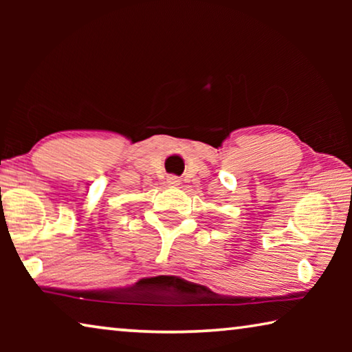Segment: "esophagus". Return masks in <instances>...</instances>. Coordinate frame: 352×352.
I'll return each instance as SVG.
<instances>
[{
	"label": "esophagus",
	"instance_id": "1",
	"mask_svg": "<svg viewBox=\"0 0 352 352\" xmlns=\"http://www.w3.org/2000/svg\"><path fill=\"white\" fill-rule=\"evenodd\" d=\"M168 183L170 184V186H178V184H180V180H178L177 177H169Z\"/></svg>",
	"mask_w": 352,
	"mask_h": 352
}]
</instances>
